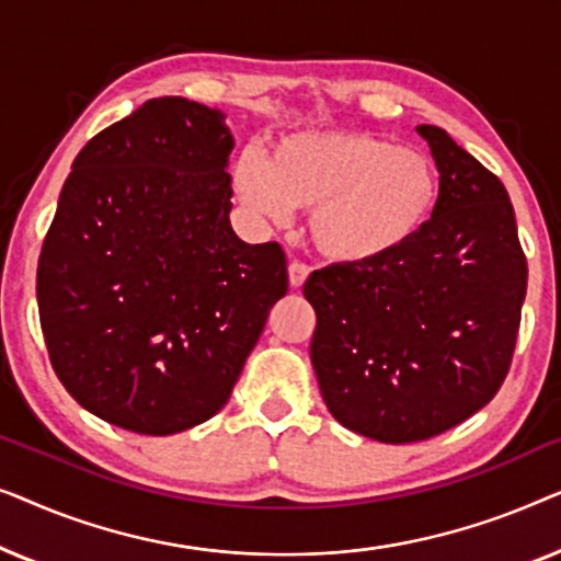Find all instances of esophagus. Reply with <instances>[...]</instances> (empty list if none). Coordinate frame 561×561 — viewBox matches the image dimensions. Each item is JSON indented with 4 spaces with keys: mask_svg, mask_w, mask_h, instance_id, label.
<instances>
[{
    "mask_svg": "<svg viewBox=\"0 0 561 561\" xmlns=\"http://www.w3.org/2000/svg\"><path fill=\"white\" fill-rule=\"evenodd\" d=\"M306 278H309V267H306L304 263H290L288 265V280H290V286L294 288H301L304 283H306Z\"/></svg>",
    "mask_w": 561,
    "mask_h": 561,
    "instance_id": "esophagus-1",
    "label": "esophagus"
}]
</instances>
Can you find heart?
Masks as SVG:
<instances>
[{
	"mask_svg": "<svg viewBox=\"0 0 561 561\" xmlns=\"http://www.w3.org/2000/svg\"><path fill=\"white\" fill-rule=\"evenodd\" d=\"M237 202L255 219L286 221L311 209L321 257L375 265L393 257L432 217L439 175L426 152L350 129L290 133L267 160L244 150L232 163Z\"/></svg>",
	"mask_w": 561,
	"mask_h": 561,
	"instance_id": "heart-1",
	"label": "heart"
}]
</instances>
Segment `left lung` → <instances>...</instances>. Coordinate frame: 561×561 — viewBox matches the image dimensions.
<instances>
[{
	"label": "left lung",
	"instance_id": "left-lung-1",
	"mask_svg": "<svg viewBox=\"0 0 561 561\" xmlns=\"http://www.w3.org/2000/svg\"><path fill=\"white\" fill-rule=\"evenodd\" d=\"M439 171L432 219L375 265H329L304 286L317 311L311 365L350 432L424 442L493 401L526 298L508 191L442 127L419 125Z\"/></svg>",
	"mask_w": 561,
	"mask_h": 561
}]
</instances>
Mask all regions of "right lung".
Returning <instances> with one entry per match:
<instances>
[{"label":"right lung","mask_w":561,"mask_h":561,"mask_svg":"<svg viewBox=\"0 0 561 561\" xmlns=\"http://www.w3.org/2000/svg\"><path fill=\"white\" fill-rule=\"evenodd\" d=\"M227 114L145 102L83 145L37 263V309L58 380L127 432L165 436L229 401L273 304L278 242L229 225Z\"/></svg>","instance_id":"obj_1"}]
</instances>
